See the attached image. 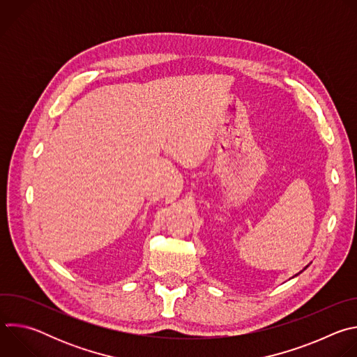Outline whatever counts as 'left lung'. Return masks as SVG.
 I'll return each mask as SVG.
<instances>
[{"label": "left lung", "instance_id": "left-lung-1", "mask_svg": "<svg viewBox=\"0 0 357 357\" xmlns=\"http://www.w3.org/2000/svg\"><path fill=\"white\" fill-rule=\"evenodd\" d=\"M307 267H308V266H307ZM307 267H305V268H303V270H307Z\"/></svg>", "mask_w": 357, "mask_h": 357}]
</instances>
